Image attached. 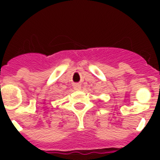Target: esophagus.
I'll return each mask as SVG.
<instances>
[{
  "instance_id": "34e87169",
  "label": "esophagus",
  "mask_w": 160,
  "mask_h": 160,
  "mask_svg": "<svg viewBox=\"0 0 160 160\" xmlns=\"http://www.w3.org/2000/svg\"><path fill=\"white\" fill-rule=\"evenodd\" d=\"M80 84H75V85H74V89H75V90H80Z\"/></svg>"
}]
</instances>
